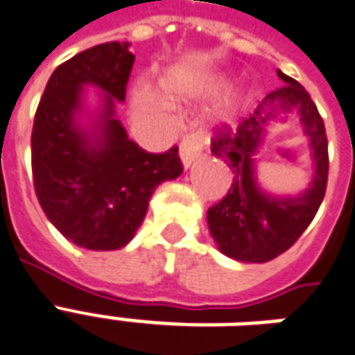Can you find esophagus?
Wrapping results in <instances>:
<instances>
[{
    "label": "esophagus",
    "mask_w": 355,
    "mask_h": 355,
    "mask_svg": "<svg viewBox=\"0 0 355 355\" xmlns=\"http://www.w3.org/2000/svg\"><path fill=\"white\" fill-rule=\"evenodd\" d=\"M200 149H202V143L198 139L195 133H189L185 135L180 143V157H182V162L185 168H189L195 160L200 155Z\"/></svg>",
    "instance_id": "esophagus-1"
}]
</instances>
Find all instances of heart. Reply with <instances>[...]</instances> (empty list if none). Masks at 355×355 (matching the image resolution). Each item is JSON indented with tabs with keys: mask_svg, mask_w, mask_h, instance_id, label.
<instances>
[{
	"mask_svg": "<svg viewBox=\"0 0 355 355\" xmlns=\"http://www.w3.org/2000/svg\"><path fill=\"white\" fill-rule=\"evenodd\" d=\"M162 87H164L166 99L172 101V99L178 97V89H175V85H173L172 82H164ZM132 103L135 112H137V114H143V116H147V114H158V112L166 110L164 99L147 84H137L133 87Z\"/></svg>",
	"mask_w": 355,
	"mask_h": 355,
	"instance_id": "b5f03b06",
	"label": "heart"
}]
</instances>
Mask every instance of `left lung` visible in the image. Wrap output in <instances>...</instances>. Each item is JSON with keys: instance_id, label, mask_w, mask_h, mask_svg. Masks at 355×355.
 <instances>
[{"instance_id": "8db88e82", "label": "left lung", "mask_w": 355, "mask_h": 355, "mask_svg": "<svg viewBox=\"0 0 355 355\" xmlns=\"http://www.w3.org/2000/svg\"><path fill=\"white\" fill-rule=\"evenodd\" d=\"M277 74L283 84L268 93L235 130L222 124L212 139V153L231 170V185L222 200L208 208V227L218 248L241 262H270L288 250L315 218L327 191L329 143L323 118L302 84L281 70ZM277 110L299 112L316 160L312 187L298 199L268 198L253 180V155L261 142L263 125Z\"/></svg>"}]
</instances>
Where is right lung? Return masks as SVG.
Wrapping results in <instances>:
<instances>
[{"label": "right lung", "mask_w": 355, "mask_h": 355, "mask_svg": "<svg viewBox=\"0 0 355 355\" xmlns=\"http://www.w3.org/2000/svg\"><path fill=\"white\" fill-rule=\"evenodd\" d=\"M128 42H109L59 64L45 85L32 128V175L49 222L74 245L116 250L128 245L158 185L183 172L178 147L147 153L114 118L133 69ZM105 96L102 135L93 144L76 124L81 87Z\"/></svg>", "instance_id": "add662e5"}]
</instances>
